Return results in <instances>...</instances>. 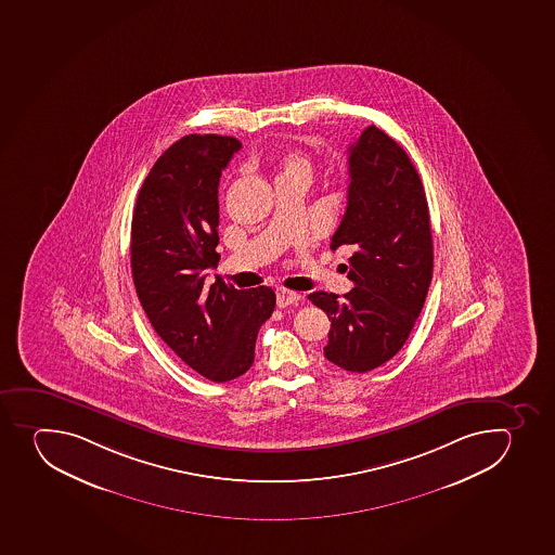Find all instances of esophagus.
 Returning <instances> with one entry per match:
<instances>
[{"mask_svg": "<svg viewBox=\"0 0 555 555\" xmlns=\"http://www.w3.org/2000/svg\"><path fill=\"white\" fill-rule=\"evenodd\" d=\"M298 300H300V295L295 293V291L276 289V306H279L280 309L291 306V304H296Z\"/></svg>", "mask_w": 555, "mask_h": 555, "instance_id": "esophagus-1", "label": "esophagus"}]
</instances>
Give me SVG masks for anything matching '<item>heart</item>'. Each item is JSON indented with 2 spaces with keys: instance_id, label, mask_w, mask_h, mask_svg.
Returning a JSON list of instances; mask_svg holds the SVG:
<instances>
[{
  "instance_id": "obj_1",
  "label": "heart",
  "mask_w": 555,
  "mask_h": 555,
  "mask_svg": "<svg viewBox=\"0 0 555 555\" xmlns=\"http://www.w3.org/2000/svg\"><path fill=\"white\" fill-rule=\"evenodd\" d=\"M279 178L276 180L311 181L314 165L312 159L300 149L285 151L279 158Z\"/></svg>"
}]
</instances>
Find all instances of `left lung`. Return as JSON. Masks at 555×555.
<instances>
[{"mask_svg":"<svg viewBox=\"0 0 555 555\" xmlns=\"http://www.w3.org/2000/svg\"><path fill=\"white\" fill-rule=\"evenodd\" d=\"M349 201L331 249H350L354 289L309 300L331 320L325 358L370 372L402 349L434 275V238L423 181L412 159L370 126L349 149Z\"/></svg>","mask_w":555,"mask_h":555,"instance_id":"8db88e82","label":"left lung"}]
</instances>
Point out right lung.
<instances>
[{
    "mask_svg": "<svg viewBox=\"0 0 555 555\" xmlns=\"http://www.w3.org/2000/svg\"><path fill=\"white\" fill-rule=\"evenodd\" d=\"M241 142L189 134L153 165L132 211L131 270L154 331L176 356L214 383L254 364L255 341L275 309V291L205 285L219 262V178Z\"/></svg>",
    "mask_w": 555,
    "mask_h": 555,
    "instance_id": "right-lung-1",
    "label": "right lung"
}]
</instances>
